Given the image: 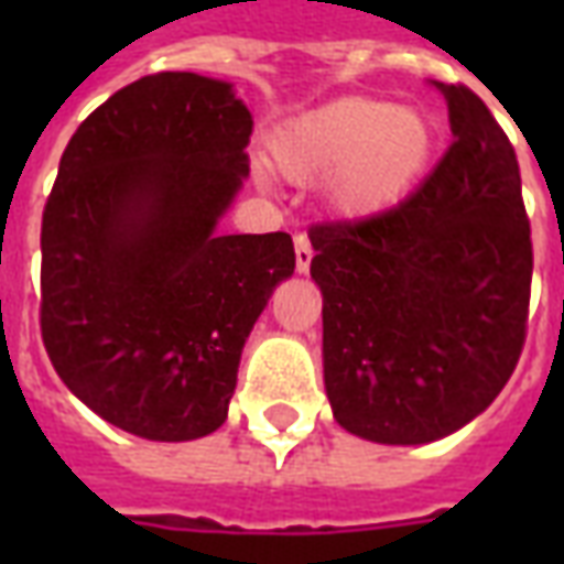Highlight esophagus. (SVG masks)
<instances>
[{
	"instance_id": "esophagus-1",
	"label": "esophagus",
	"mask_w": 564,
	"mask_h": 564,
	"mask_svg": "<svg viewBox=\"0 0 564 564\" xmlns=\"http://www.w3.org/2000/svg\"><path fill=\"white\" fill-rule=\"evenodd\" d=\"M311 259H314V247H311V238L305 232L295 235V269L299 274H307L311 269Z\"/></svg>"
}]
</instances>
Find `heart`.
I'll return each instance as SVG.
<instances>
[{
  "label": "heart",
  "mask_w": 564,
  "mask_h": 564,
  "mask_svg": "<svg viewBox=\"0 0 564 564\" xmlns=\"http://www.w3.org/2000/svg\"><path fill=\"white\" fill-rule=\"evenodd\" d=\"M435 153V127L414 108L347 96L283 120L271 135V165L290 184L329 181L332 208L368 217L390 208Z\"/></svg>",
  "instance_id": "obj_1"
}]
</instances>
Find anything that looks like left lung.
I'll list each match as a JSON object with an SVG mask.
<instances>
[{"label": "left lung", "instance_id": "left-lung-1", "mask_svg": "<svg viewBox=\"0 0 564 564\" xmlns=\"http://www.w3.org/2000/svg\"><path fill=\"white\" fill-rule=\"evenodd\" d=\"M437 90L456 141L423 184L383 214L307 229L332 414L378 444L471 423L525 344L532 229L517 153L477 93Z\"/></svg>", "mask_w": 564, "mask_h": 564}]
</instances>
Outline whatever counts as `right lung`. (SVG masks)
Returning a JSON list of instances; mask_svg holds the SVG:
<instances>
[{
  "mask_svg": "<svg viewBox=\"0 0 564 564\" xmlns=\"http://www.w3.org/2000/svg\"><path fill=\"white\" fill-rule=\"evenodd\" d=\"M250 132L232 84L160 72L63 150L42 217V341L68 390L129 435L217 432L247 335L293 274L286 232H217Z\"/></svg>",
  "mask_w": 564,
  "mask_h": 564,
  "instance_id": "right-lung-1",
  "label": "right lung"
}]
</instances>
